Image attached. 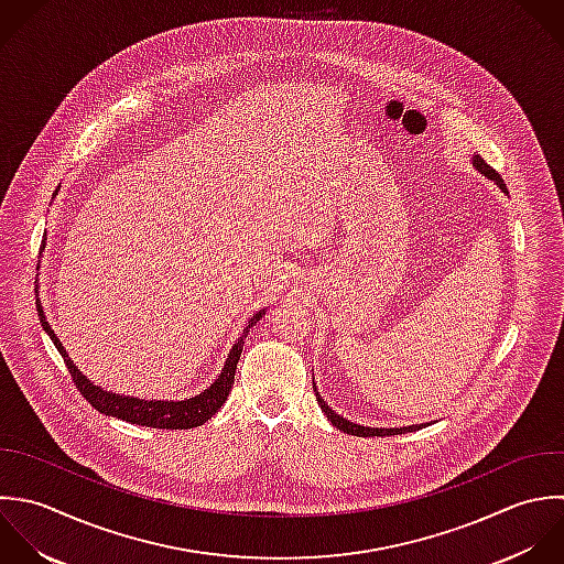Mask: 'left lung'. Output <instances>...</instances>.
I'll return each instance as SVG.
<instances>
[{"label": "left lung", "mask_w": 564, "mask_h": 564, "mask_svg": "<svg viewBox=\"0 0 564 564\" xmlns=\"http://www.w3.org/2000/svg\"><path fill=\"white\" fill-rule=\"evenodd\" d=\"M473 166H475L481 175H486L488 180H492L503 193H508L503 177H501L479 153L473 155ZM314 393H316L318 406L323 409V413L327 415V420H329L338 431H343V433H347V435H356V437H387V435H402V433H413V431H420V429L431 426V422H426V424H413V426H400V429H371V426H360V424H356V422L345 420V417L338 415L336 411H332V406H329V404L321 398V393L316 391V384H314Z\"/></svg>", "instance_id": "1"}]
</instances>
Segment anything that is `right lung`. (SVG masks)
<instances>
[{
	"mask_svg": "<svg viewBox=\"0 0 564 564\" xmlns=\"http://www.w3.org/2000/svg\"><path fill=\"white\" fill-rule=\"evenodd\" d=\"M56 195V193H54ZM36 312H39V321L43 332L50 336V340L54 343L56 351L61 354L67 371L72 373V380L76 382V389L80 391V395L102 415L109 417H118L122 422L135 424V426H147V429H166V431H182V429H195L202 426L204 422H208L228 400V393L232 389L235 382V371H237V362L243 349V340L248 336V332L257 325V321L261 316H265V310H259L248 325L243 327L241 336L235 340L221 373L217 376V380L204 389L199 395H193L188 400H140V398H131V395H120L113 391H105L98 384H94L87 376H83V371L74 365V360L67 356L65 347L61 345L58 336L54 334V329L50 327L43 305L39 301V285H36Z\"/></svg>",
	"mask_w": 564,
	"mask_h": 564,
	"instance_id": "right-lung-1",
	"label": "right lung"
}]
</instances>
